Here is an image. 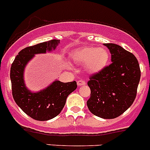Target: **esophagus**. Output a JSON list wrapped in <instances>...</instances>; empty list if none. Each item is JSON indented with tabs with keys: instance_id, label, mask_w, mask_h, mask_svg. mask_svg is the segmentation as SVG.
Returning <instances> with one entry per match:
<instances>
[{
	"instance_id": "esophagus-1",
	"label": "esophagus",
	"mask_w": 150,
	"mask_h": 150,
	"mask_svg": "<svg viewBox=\"0 0 150 150\" xmlns=\"http://www.w3.org/2000/svg\"><path fill=\"white\" fill-rule=\"evenodd\" d=\"M77 85L78 86H82L86 85V82L82 79H79V80L77 81Z\"/></svg>"
}]
</instances>
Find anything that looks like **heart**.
<instances>
[{"mask_svg": "<svg viewBox=\"0 0 150 150\" xmlns=\"http://www.w3.org/2000/svg\"><path fill=\"white\" fill-rule=\"evenodd\" d=\"M71 59L76 64H86V70L92 74H96L108 65L110 55L105 48L86 46L73 51Z\"/></svg>", "mask_w": 150, "mask_h": 150, "instance_id": "heart-1", "label": "heart"}]
</instances>
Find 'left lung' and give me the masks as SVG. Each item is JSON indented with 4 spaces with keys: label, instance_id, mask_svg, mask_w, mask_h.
<instances>
[{
    "label": "left lung",
    "instance_id": "obj_1",
    "mask_svg": "<svg viewBox=\"0 0 150 150\" xmlns=\"http://www.w3.org/2000/svg\"><path fill=\"white\" fill-rule=\"evenodd\" d=\"M112 54V64L90 77L87 101L89 111L104 119H113L124 113L134 102L141 78L138 59L115 44H104Z\"/></svg>",
    "mask_w": 150,
    "mask_h": 150
}]
</instances>
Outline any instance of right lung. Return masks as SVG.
<instances>
[{
	"instance_id": "right-lung-1",
	"label": "right lung",
	"mask_w": 150,
	"mask_h": 150,
	"mask_svg": "<svg viewBox=\"0 0 150 150\" xmlns=\"http://www.w3.org/2000/svg\"><path fill=\"white\" fill-rule=\"evenodd\" d=\"M59 42L52 39L24 48L16 56L11 66L13 99L22 111L34 120L45 121L57 116L64 108L68 96L77 88L76 81L62 82L55 80L46 88L38 92H31L25 86L24 71L26 64L35 54L55 50Z\"/></svg>"
}]
</instances>
